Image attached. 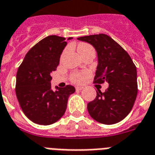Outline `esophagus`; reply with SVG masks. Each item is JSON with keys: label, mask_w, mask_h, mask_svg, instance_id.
<instances>
[{"label": "esophagus", "mask_w": 155, "mask_h": 155, "mask_svg": "<svg viewBox=\"0 0 155 155\" xmlns=\"http://www.w3.org/2000/svg\"><path fill=\"white\" fill-rule=\"evenodd\" d=\"M81 90H83V86H76L77 91H80Z\"/></svg>", "instance_id": "1"}]
</instances>
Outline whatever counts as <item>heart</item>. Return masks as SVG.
Segmentation results:
<instances>
[{"instance_id":"obj_1","label":"heart","mask_w":155,"mask_h":155,"mask_svg":"<svg viewBox=\"0 0 155 155\" xmlns=\"http://www.w3.org/2000/svg\"><path fill=\"white\" fill-rule=\"evenodd\" d=\"M91 51H94V50L93 49V47L87 43L82 42L78 44V52L80 55H83V54ZM86 76H87V73H77V74L72 75L71 80L74 83H80L83 81Z\"/></svg>"}]
</instances>
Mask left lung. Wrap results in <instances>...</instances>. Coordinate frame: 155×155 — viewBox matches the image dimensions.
<instances>
[{"instance_id": "left-lung-1", "label": "left lung", "mask_w": 155, "mask_h": 155, "mask_svg": "<svg viewBox=\"0 0 155 155\" xmlns=\"http://www.w3.org/2000/svg\"><path fill=\"white\" fill-rule=\"evenodd\" d=\"M78 40L90 43L97 51L95 83L109 84L104 93L97 90L94 100L88 103V112L102 124L119 122L130 112L137 97L135 65L127 52L106 34L85 36Z\"/></svg>"}]
</instances>
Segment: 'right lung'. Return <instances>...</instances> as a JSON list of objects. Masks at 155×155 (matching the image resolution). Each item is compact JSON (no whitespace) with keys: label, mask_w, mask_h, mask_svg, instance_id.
<instances>
[{"label":"right lung","mask_w":155,"mask_h":155,"mask_svg":"<svg viewBox=\"0 0 155 155\" xmlns=\"http://www.w3.org/2000/svg\"><path fill=\"white\" fill-rule=\"evenodd\" d=\"M66 45L65 38L48 36L31 48L18 68L16 95L22 111L34 123L47 126L58 121L75 92L70 85L51 89V73L57 70Z\"/></svg>","instance_id":"right-lung-1"}]
</instances>
